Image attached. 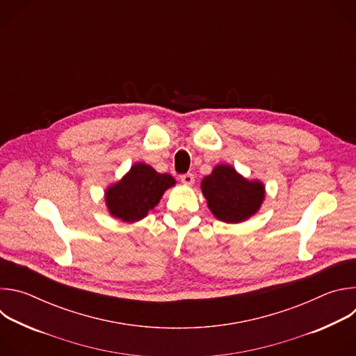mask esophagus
<instances>
[{
    "instance_id": "obj_1",
    "label": "esophagus",
    "mask_w": 356,
    "mask_h": 356,
    "mask_svg": "<svg viewBox=\"0 0 356 356\" xmlns=\"http://www.w3.org/2000/svg\"><path fill=\"white\" fill-rule=\"evenodd\" d=\"M180 180H181V183H184V184H187V186H191V184L194 183V175H191V173L181 175V176H180Z\"/></svg>"
}]
</instances>
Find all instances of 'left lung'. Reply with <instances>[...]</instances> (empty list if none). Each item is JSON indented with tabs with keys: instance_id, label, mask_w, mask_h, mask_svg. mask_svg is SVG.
<instances>
[{
	"instance_id": "8db88e82",
	"label": "left lung",
	"mask_w": 356,
	"mask_h": 356,
	"mask_svg": "<svg viewBox=\"0 0 356 356\" xmlns=\"http://www.w3.org/2000/svg\"><path fill=\"white\" fill-rule=\"evenodd\" d=\"M213 214L224 222H241L255 214L265 197L259 181H248L227 165L217 166L201 181Z\"/></svg>"
}]
</instances>
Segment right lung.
<instances>
[{"label":"right lung","instance_id":"add662e5","mask_svg":"<svg viewBox=\"0 0 356 356\" xmlns=\"http://www.w3.org/2000/svg\"><path fill=\"white\" fill-rule=\"evenodd\" d=\"M173 184L175 179L170 175H161L145 163H138L120 183L108 188V210L122 221L140 220L155 209L165 190Z\"/></svg>","mask_w":356,"mask_h":356}]
</instances>
